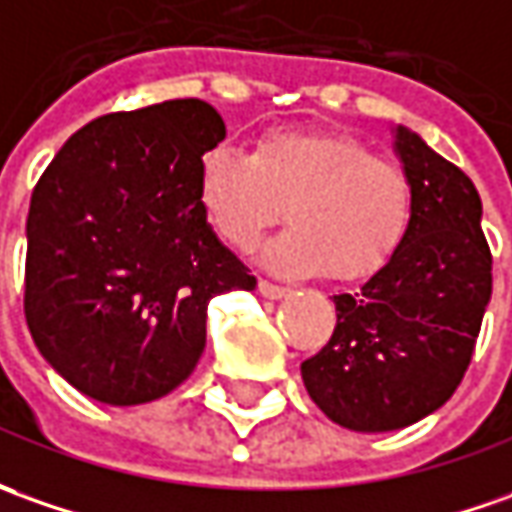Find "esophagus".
Returning <instances> with one entry per match:
<instances>
[{
    "instance_id": "1",
    "label": "esophagus",
    "mask_w": 512,
    "mask_h": 512,
    "mask_svg": "<svg viewBox=\"0 0 512 512\" xmlns=\"http://www.w3.org/2000/svg\"><path fill=\"white\" fill-rule=\"evenodd\" d=\"M260 294L263 297H269V300H280V297H285L288 294V288L285 285H277V283H269V280H260Z\"/></svg>"
}]
</instances>
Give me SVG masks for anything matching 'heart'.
<instances>
[{
	"label": "heart",
	"instance_id": "obj_1",
	"mask_svg": "<svg viewBox=\"0 0 512 512\" xmlns=\"http://www.w3.org/2000/svg\"><path fill=\"white\" fill-rule=\"evenodd\" d=\"M198 204L218 238L241 252L255 249L285 210L291 227L266 249L269 266L358 280L406 241L415 184L361 139L285 128L263 134L252 154L218 145L201 156Z\"/></svg>",
	"mask_w": 512,
	"mask_h": 512
}]
</instances>
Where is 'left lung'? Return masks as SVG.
Listing matches in <instances>:
<instances>
[{
    "instance_id": "1",
    "label": "left lung",
    "mask_w": 512,
    "mask_h": 512,
    "mask_svg": "<svg viewBox=\"0 0 512 512\" xmlns=\"http://www.w3.org/2000/svg\"><path fill=\"white\" fill-rule=\"evenodd\" d=\"M415 184L403 246L353 294H336V328L302 361L311 401L350 431H395L454 395L474 356L493 288L482 198L457 165L398 128Z\"/></svg>"
}]
</instances>
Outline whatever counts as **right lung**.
<instances>
[{"label":"right lung","instance_id":"1","mask_svg":"<svg viewBox=\"0 0 512 512\" xmlns=\"http://www.w3.org/2000/svg\"><path fill=\"white\" fill-rule=\"evenodd\" d=\"M224 137L196 97L114 111L33 187L24 319L83 395L137 406L173 392L204 353L212 297L257 285L198 204V162Z\"/></svg>","mask_w":512,"mask_h":512}]
</instances>
